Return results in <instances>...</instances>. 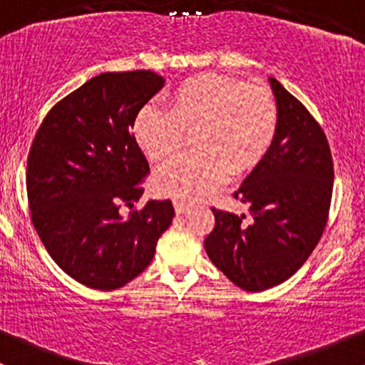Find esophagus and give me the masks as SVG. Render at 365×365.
Returning <instances> with one entry per match:
<instances>
[{"label":"esophagus","mask_w":365,"mask_h":365,"mask_svg":"<svg viewBox=\"0 0 365 365\" xmlns=\"http://www.w3.org/2000/svg\"><path fill=\"white\" fill-rule=\"evenodd\" d=\"M174 209H175V212H178V214H184L187 210V204H186V202H182V200H175L174 202Z\"/></svg>","instance_id":"obj_1"}]
</instances>
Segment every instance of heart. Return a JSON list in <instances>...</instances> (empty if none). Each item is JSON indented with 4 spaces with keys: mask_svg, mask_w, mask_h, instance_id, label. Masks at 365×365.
Segmentation results:
<instances>
[{
    "mask_svg": "<svg viewBox=\"0 0 365 365\" xmlns=\"http://www.w3.org/2000/svg\"><path fill=\"white\" fill-rule=\"evenodd\" d=\"M168 110L144 107L133 137L155 163L172 160L193 135V155L158 170L151 187L160 197L198 200L228 175L251 174L269 155L279 126L276 98L265 86L220 73H200L175 86Z\"/></svg>",
    "mask_w": 365,
    "mask_h": 365,
    "instance_id": "b5f03b06",
    "label": "heart"
}]
</instances>
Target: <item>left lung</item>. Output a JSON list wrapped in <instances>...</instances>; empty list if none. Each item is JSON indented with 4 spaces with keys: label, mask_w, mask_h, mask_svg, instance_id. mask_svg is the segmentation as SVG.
<instances>
[{
    "label": "left lung",
    "mask_w": 365,
    "mask_h": 365,
    "mask_svg": "<svg viewBox=\"0 0 365 365\" xmlns=\"http://www.w3.org/2000/svg\"><path fill=\"white\" fill-rule=\"evenodd\" d=\"M279 110L276 140L234 197L246 214L212 207V232L205 251L214 265L246 292H264L292 277L317 247L334 186L325 133L307 108L270 77Z\"/></svg>",
    "instance_id": "left-lung-1"
}]
</instances>
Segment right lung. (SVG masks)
Instances as JSON below:
<instances>
[{"label":"right lung","instance_id":"obj_1","mask_svg":"<svg viewBox=\"0 0 365 365\" xmlns=\"http://www.w3.org/2000/svg\"><path fill=\"white\" fill-rule=\"evenodd\" d=\"M163 84L151 70L96 75L51 108L29 149L36 234L56 264L95 290H115L144 272L174 217L170 200L119 212L144 193L138 182L149 163L131 128Z\"/></svg>","mask_w":365,"mask_h":365}]
</instances>
